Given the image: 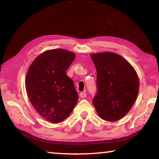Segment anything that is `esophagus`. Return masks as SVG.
Masks as SVG:
<instances>
[{
	"instance_id": "1",
	"label": "esophagus",
	"mask_w": 159,
	"mask_h": 159,
	"mask_svg": "<svg viewBox=\"0 0 159 159\" xmlns=\"http://www.w3.org/2000/svg\"><path fill=\"white\" fill-rule=\"evenodd\" d=\"M86 95H87V94H86L85 92L84 93H80L79 94V96H80V98H85Z\"/></svg>"
}]
</instances>
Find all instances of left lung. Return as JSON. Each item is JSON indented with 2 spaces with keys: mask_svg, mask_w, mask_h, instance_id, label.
<instances>
[{
  "mask_svg": "<svg viewBox=\"0 0 159 159\" xmlns=\"http://www.w3.org/2000/svg\"><path fill=\"white\" fill-rule=\"evenodd\" d=\"M97 70L98 93L93 105L102 119L114 122L124 117L138 95L139 81L134 67L112 52L90 55Z\"/></svg>",
  "mask_w": 159,
  "mask_h": 159,
  "instance_id": "left-lung-1",
  "label": "left lung"
}]
</instances>
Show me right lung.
<instances>
[{"label": "right lung", "mask_w": 159, "mask_h": 159, "mask_svg": "<svg viewBox=\"0 0 159 159\" xmlns=\"http://www.w3.org/2000/svg\"><path fill=\"white\" fill-rule=\"evenodd\" d=\"M76 54L64 49L48 50L29 66L25 87L29 101L48 121L57 123L69 116L78 102L74 83L66 70Z\"/></svg>", "instance_id": "right-lung-1"}]
</instances>
